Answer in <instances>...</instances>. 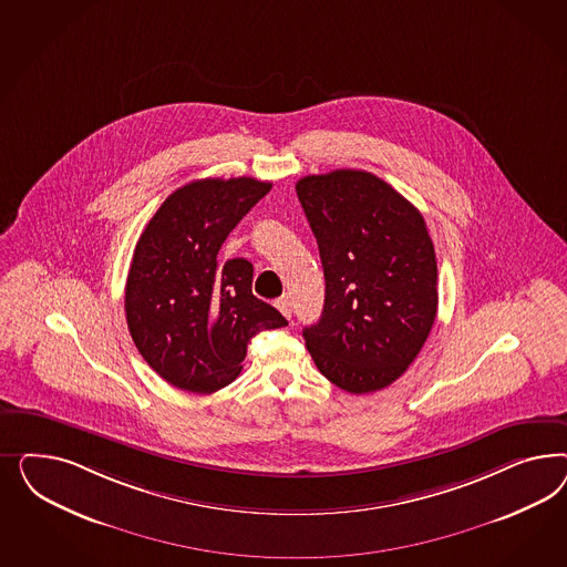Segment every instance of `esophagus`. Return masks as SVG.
I'll return each mask as SVG.
<instances>
[{"label":"esophagus","mask_w":567,"mask_h":567,"mask_svg":"<svg viewBox=\"0 0 567 567\" xmlns=\"http://www.w3.org/2000/svg\"><path fill=\"white\" fill-rule=\"evenodd\" d=\"M276 308L280 309V313H282V316H287V318L291 320L292 306L289 297H280V299H276Z\"/></svg>","instance_id":"obj_1"}]
</instances>
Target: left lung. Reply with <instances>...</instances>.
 I'll return each instance as SVG.
<instances>
[{"label": "left lung", "mask_w": 567, "mask_h": 567, "mask_svg": "<svg viewBox=\"0 0 567 567\" xmlns=\"http://www.w3.org/2000/svg\"><path fill=\"white\" fill-rule=\"evenodd\" d=\"M318 240L324 309L303 328L324 377L353 395L401 377L436 318V256L422 214L363 171L309 174L295 185Z\"/></svg>", "instance_id": "left-lung-1"}]
</instances>
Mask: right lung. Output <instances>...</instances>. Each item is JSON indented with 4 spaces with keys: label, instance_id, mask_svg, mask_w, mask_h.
<instances>
[{
    "label": "right lung",
    "instance_id": "obj_1",
    "mask_svg": "<svg viewBox=\"0 0 567 567\" xmlns=\"http://www.w3.org/2000/svg\"><path fill=\"white\" fill-rule=\"evenodd\" d=\"M270 189L249 176L193 181L166 197L138 237L126 324L143 360L181 391L209 395L228 386L259 330L287 327L251 292V261H218L230 230Z\"/></svg>",
    "mask_w": 567,
    "mask_h": 567
}]
</instances>
